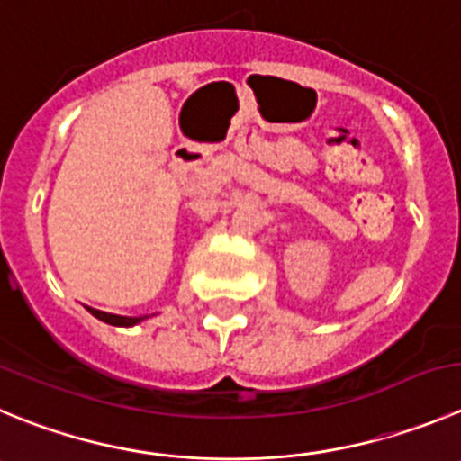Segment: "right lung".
I'll return each mask as SVG.
<instances>
[{
  "instance_id": "1",
  "label": "right lung",
  "mask_w": 461,
  "mask_h": 461,
  "mask_svg": "<svg viewBox=\"0 0 461 461\" xmlns=\"http://www.w3.org/2000/svg\"><path fill=\"white\" fill-rule=\"evenodd\" d=\"M88 312L93 313L95 318H100V321L109 322V325H118V328H129V325H136V322L143 321L145 316H139V318H131V316H115V313H106V312H100V309H90Z\"/></svg>"
}]
</instances>
